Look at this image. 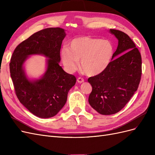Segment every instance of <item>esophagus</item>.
I'll use <instances>...</instances> for the list:
<instances>
[{
	"instance_id": "34e87169",
	"label": "esophagus",
	"mask_w": 155,
	"mask_h": 155,
	"mask_svg": "<svg viewBox=\"0 0 155 155\" xmlns=\"http://www.w3.org/2000/svg\"><path fill=\"white\" fill-rule=\"evenodd\" d=\"M77 81L79 83H83L84 81H85V80H84V79L83 78H78V79H77Z\"/></svg>"
}]
</instances>
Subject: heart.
I'll return each mask as SVG.
<instances>
[{
  "mask_svg": "<svg viewBox=\"0 0 155 155\" xmlns=\"http://www.w3.org/2000/svg\"><path fill=\"white\" fill-rule=\"evenodd\" d=\"M114 46L109 40L82 36L70 41L69 48L61 51V61L68 72L78 68L79 61L83 71L88 76L100 74L109 66L114 54Z\"/></svg>",
  "mask_w": 155,
  "mask_h": 155,
  "instance_id": "1",
  "label": "heart"
}]
</instances>
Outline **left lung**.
<instances>
[{"mask_svg": "<svg viewBox=\"0 0 155 155\" xmlns=\"http://www.w3.org/2000/svg\"><path fill=\"white\" fill-rule=\"evenodd\" d=\"M109 33L118 41L113 60L104 72L88 79L92 87L89 104L103 115L123 109L137 91L142 74L141 55L132 39L120 30Z\"/></svg>", "mask_w": 155, "mask_h": 155, "instance_id": "8db88e82", "label": "left lung"}]
</instances>
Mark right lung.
<instances>
[{
	"label": "right lung",
	"mask_w": 155,
	"mask_h": 155,
	"mask_svg": "<svg viewBox=\"0 0 155 155\" xmlns=\"http://www.w3.org/2000/svg\"><path fill=\"white\" fill-rule=\"evenodd\" d=\"M66 35L61 28L42 30L18 45L12 56L10 70L16 95L21 104L39 118L57 114L76 82V77L64 72L59 64L61 46ZM34 54L48 58L45 72L39 78H30L25 72V62Z\"/></svg>",
	"instance_id": "add662e5"
}]
</instances>
